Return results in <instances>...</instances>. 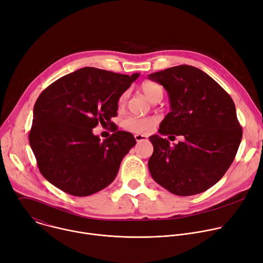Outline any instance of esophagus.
Returning <instances> with one entry per match:
<instances>
[{
	"label": "esophagus",
	"mask_w": 263,
	"mask_h": 263,
	"mask_svg": "<svg viewBox=\"0 0 263 263\" xmlns=\"http://www.w3.org/2000/svg\"><path fill=\"white\" fill-rule=\"evenodd\" d=\"M135 139H136L137 142H142V141L147 140V138H146L145 136H143V135H139V134L135 135Z\"/></svg>",
	"instance_id": "esophagus-1"
}]
</instances>
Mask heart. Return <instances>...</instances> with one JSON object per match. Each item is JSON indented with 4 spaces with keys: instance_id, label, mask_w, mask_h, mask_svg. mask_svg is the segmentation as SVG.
I'll return each mask as SVG.
<instances>
[{
    "instance_id": "1",
    "label": "heart",
    "mask_w": 263,
    "mask_h": 263,
    "mask_svg": "<svg viewBox=\"0 0 263 263\" xmlns=\"http://www.w3.org/2000/svg\"><path fill=\"white\" fill-rule=\"evenodd\" d=\"M140 89L151 102L162 99L163 89L157 83L145 81V82L140 85ZM127 98L128 91L121 93L118 99V105L120 107L124 106ZM158 121L159 120L157 117H128L123 121V127L133 133H137L140 135H148L154 130Z\"/></svg>"
}]
</instances>
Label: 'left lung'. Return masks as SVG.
<instances>
[{"mask_svg":"<svg viewBox=\"0 0 263 263\" xmlns=\"http://www.w3.org/2000/svg\"><path fill=\"white\" fill-rule=\"evenodd\" d=\"M168 93L171 112L159 134L183 136L172 146L159 135L149 137L153 179L172 194L192 196L215 185L227 173L242 139L230 95L204 71L179 65L148 74Z\"/></svg>","mask_w":263,"mask_h":263,"instance_id":"obj_1","label":"left lung"}]
</instances>
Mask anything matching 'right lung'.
Here are the masks:
<instances>
[{
    "label": "right lung",
    "mask_w": 263,
    "mask_h": 263,
    "mask_svg": "<svg viewBox=\"0 0 263 263\" xmlns=\"http://www.w3.org/2000/svg\"><path fill=\"white\" fill-rule=\"evenodd\" d=\"M139 76L84 67L58 79L39 96L29 144L48 182L77 197L112 182L136 140L118 130L101 141L92 128L117 115L119 97Z\"/></svg>",
    "instance_id": "right-lung-1"
}]
</instances>
